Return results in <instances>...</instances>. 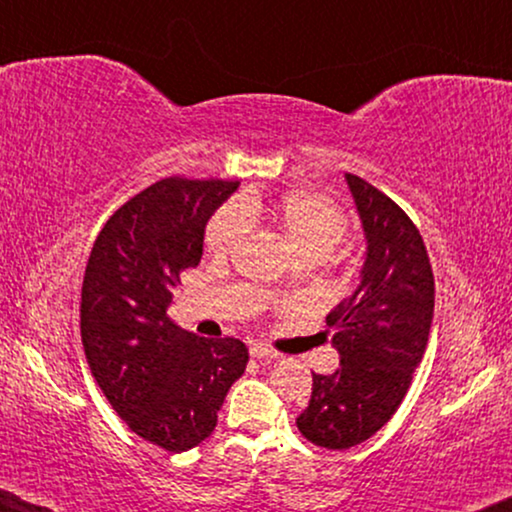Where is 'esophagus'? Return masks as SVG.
<instances>
[{
  "label": "esophagus",
  "instance_id": "obj_1",
  "mask_svg": "<svg viewBox=\"0 0 512 512\" xmlns=\"http://www.w3.org/2000/svg\"><path fill=\"white\" fill-rule=\"evenodd\" d=\"M249 354H251V359H279L277 352H272V349L258 345V342H251Z\"/></svg>",
  "mask_w": 512,
  "mask_h": 512
}]
</instances>
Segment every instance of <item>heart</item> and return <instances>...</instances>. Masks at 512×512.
I'll list each match as a JSON object with an SVG mask.
<instances>
[{"label":"heart","mask_w":512,"mask_h":512,"mask_svg":"<svg viewBox=\"0 0 512 512\" xmlns=\"http://www.w3.org/2000/svg\"><path fill=\"white\" fill-rule=\"evenodd\" d=\"M272 223L300 256H328L345 240L349 219L333 200L319 193L296 191L282 198H263V195H242L235 207H223L209 221L205 247L212 256L223 258L240 237L247 223Z\"/></svg>","instance_id":"1"}]
</instances>
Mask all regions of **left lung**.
Here are the masks:
<instances>
[{"label":"left lung","instance_id":"1","mask_svg":"<svg viewBox=\"0 0 512 512\" xmlns=\"http://www.w3.org/2000/svg\"><path fill=\"white\" fill-rule=\"evenodd\" d=\"M366 254L359 286L326 314L340 368L312 373L296 424L326 450H349L389 422L422 363L433 321V272L408 214L368 181L345 174Z\"/></svg>","mask_w":512,"mask_h":512}]
</instances>
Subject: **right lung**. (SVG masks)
<instances>
[{"label":"right lung","mask_w":512,"mask_h":512,"mask_svg":"<svg viewBox=\"0 0 512 512\" xmlns=\"http://www.w3.org/2000/svg\"><path fill=\"white\" fill-rule=\"evenodd\" d=\"M240 181L170 177L125 202L97 235L81 289V342L111 408L170 452L209 438L249 352L167 317L179 272L202 258L205 226Z\"/></svg>","instance_id":"obj_1"}]
</instances>
